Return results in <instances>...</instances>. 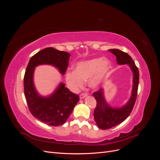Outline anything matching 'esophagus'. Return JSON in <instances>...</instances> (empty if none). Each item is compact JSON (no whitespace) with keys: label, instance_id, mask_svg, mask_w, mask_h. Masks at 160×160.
Wrapping results in <instances>:
<instances>
[{"label":"esophagus","instance_id":"esophagus-1","mask_svg":"<svg viewBox=\"0 0 160 160\" xmlns=\"http://www.w3.org/2000/svg\"><path fill=\"white\" fill-rule=\"evenodd\" d=\"M88 93H81V95H80V96H79V98H80V99H83L84 98H85V97L88 95Z\"/></svg>","mask_w":160,"mask_h":160}]
</instances>
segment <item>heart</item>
<instances>
[{
    "instance_id": "heart-1",
    "label": "heart",
    "mask_w": 160,
    "mask_h": 160,
    "mask_svg": "<svg viewBox=\"0 0 160 160\" xmlns=\"http://www.w3.org/2000/svg\"><path fill=\"white\" fill-rule=\"evenodd\" d=\"M111 62L103 57L95 58L77 63L75 71L68 70L65 74V83L69 89L76 92L88 81L89 86L96 88L107 76Z\"/></svg>"
}]
</instances>
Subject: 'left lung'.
I'll return each mask as SVG.
<instances>
[{
    "instance_id": "left-lung-1",
    "label": "left lung",
    "mask_w": 160,
    "mask_h": 160,
    "mask_svg": "<svg viewBox=\"0 0 160 160\" xmlns=\"http://www.w3.org/2000/svg\"><path fill=\"white\" fill-rule=\"evenodd\" d=\"M116 57L118 65L128 64L133 71V89L128 102L120 108H113L107 103L104 98L103 89L101 88L93 93L97 101L93 116L98 126L101 129H108L119 125L126 119L132 112L136 101L139 85V73L132 58L128 53L119 49H109Z\"/></svg>"
}]
</instances>
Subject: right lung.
I'll use <instances>...</instances> for the list:
<instances>
[{
	"mask_svg": "<svg viewBox=\"0 0 160 160\" xmlns=\"http://www.w3.org/2000/svg\"><path fill=\"white\" fill-rule=\"evenodd\" d=\"M70 54L52 47H47L34 55L28 62L24 76V92L30 112L41 122L51 126L64 124L79 101V95L72 93L61 83L54 93L42 97L33 83L35 68L40 65H51L64 75L69 65Z\"/></svg>",
	"mask_w": 160,
	"mask_h": 160,
	"instance_id": "right-lung-1",
	"label": "right lung"
}]
</instances>
